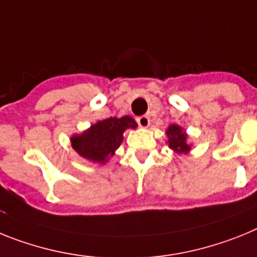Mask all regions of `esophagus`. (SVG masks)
<instances>
[{"label": "esophagus", "instance_id": "1", "mask_svg": "<svg viewBox=\"0 0 257 257\" xmlns=\"http://www.w3.org/2000/svg\"><path fill=\"white\" fill-rule=\"evenodd\" d=\"M137 122L141 128H147V126L150 125V117L147 115H142L140 117H137Z\"/></svg>", "mask_w": 257, "mask_h": 257}]
</instances>
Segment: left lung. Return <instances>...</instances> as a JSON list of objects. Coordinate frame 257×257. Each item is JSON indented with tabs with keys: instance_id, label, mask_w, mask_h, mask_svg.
<instances>
[{
	"instance_id": "obj_1",
	"label": "left lung",
	"mask_w": 257,
	"mask_h": 257,
	"mask_svg": "<svg viewBox=\"0 0 257 257\" xmlns=\"http://www.w3.org/2000/svg\"><path fill=\"white\" fill-rule=\"evenodd\" d=\"M168 137V146L169 149L177 154H187L191 150V146L187 144V135L186 132L177 124H172L168 126L166 132Z\"/></svg>"
}]
</instances>
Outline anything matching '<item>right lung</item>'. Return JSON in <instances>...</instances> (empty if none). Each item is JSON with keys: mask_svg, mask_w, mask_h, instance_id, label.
<instances>
[{"mask_svg": "<svg viewBox=\"0 0 257 257\" xmlns=\"http://www.w3.org/2000/svg\"><path fill=\"white\" fill-rule=\"evenodd\" d=\"M128 128H137V122L131 116L108 117L93 124L81 135L72 136L71 144L73 150L86 160L104 164L115 155Z\"/></svg>", "mask_w": 257, "mask_h": 257, "instance_id": "obj_1", "label": "right lung"}]
</instances>
